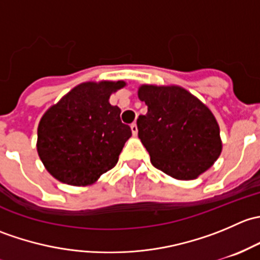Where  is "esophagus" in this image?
<instances>
[{
	"mask_svg": "<svg viewBox=\"0 0 260 260\" xmlns=\"http://www.w3.org/2000/svg\"><path fill=\"white\" fill-rule=\"evenodd\" d=\"M131 129H132L133 136H137V133H138V128H137V124H136V122H135V123H132V124H131Z\"/></svg>",
	"mask_w": 260,
	"mask_h": 260,
	"instance_id": "esophagus-1",
	"label": "esophagus"
}]
</instances>
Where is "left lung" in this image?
Listing matches in <instances>:
<instances>
[{
    "mask_svg": "<svg viewBox=\"0 0 260 260\" xmlns=\"http://www.w3.org/2000/svg\"><path fill=\"white\" fill-rule=\"evenodd\" d=\"M148 107L137 119L138 137L156 169L177 180H193L209 170L222 149L210 109L177 85H141Z\"/></svg>",
    "mask_w": 260,
    "mask_h": 260,
    "instance_id": "left-lung-1",
    "label": "left lung"
}]
</instances>
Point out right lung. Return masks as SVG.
<instances>
[{
  "label": "right lung",
  "mask_w": 260,
  "mask_h": 260,
  "mask_svg": "<svg viewBox=\"0 0 260 260\" xmlns=\"http://www.w3.org/2000/svg\"><path fill=\"white\" fill-rule=\"evenodd\" d=\"M125 83H81L50 107L38 128V153L50 175L73 186L93 185L117 165L132 136L109 96Z\"/></svg>",
  "instance_id": "obj_1"
}]
</instances>
